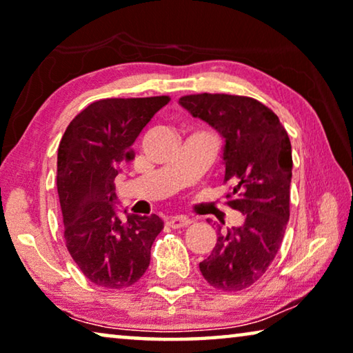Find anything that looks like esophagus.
<instances>
[{"label":"esophagus","mask_w":353,"mask_h":353,"mask_svg":"<svg viewBox=\"0 0 353 353\" xmlns=\"http://www.w3.org/2000/svg\"><path fill=\"white\" fill-rule=\"evenodd\" d=\"M192 221L188 218V216H173L169 219V225L172 229H184V227L191 225Z\"/></svg>","instance_id":"obj_1"}]
</instances>
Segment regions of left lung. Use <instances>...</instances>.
<instances>
[{
	"instance_id": "left-lung-1",
	"label": "left lung",
	"mask_w": 353,
	"mask_h": 353,
	"mask_svg": "<svg viewBox=\"0 0 353 353\" xmlns=\"http://www.w3.org/2000/svg\"><path fill=\"white\" fill-rule=\"evenodd\" d=\"M180 104L224 137L225 205L245 214L241 227L218 232V243L199 268L214 289H248L274 260L289 222V134L271 108L248 96L188 94Z\"/></svg>"
}]
</instances>
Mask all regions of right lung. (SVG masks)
I'll return each instance as SVG.
<instances>
[{
	"label": "right lung",
	"instance_id": "right-lung-1",
	"mask_svg": "<svg viewBox=\"0 0 353 353\" xmlns=\"http://www.w3.org/2000/svg\"><path fill=\"white\" fill-rule=\"evenodd\" d=\"M169 96L110 97L85 107L63 134L57 188L64 241L86 279L105 289H126L145 274L151 246L164 229L159 216L113 210L115 176L134 159L132 143Z\"/></svg>",
	"mask_w": 353,
	"mask_h": 353
}]
</instances>
